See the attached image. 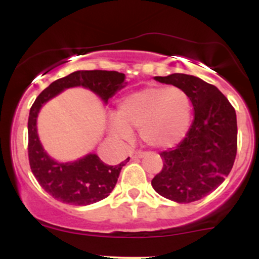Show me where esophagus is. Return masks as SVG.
I'll return each instance as SVG.
<instances>
[{"instance_id": "esophagus-1", "label": "esophagus", "mask_w": 259, "mask_h": 259, "mask_svg": "<svg viewBox=\"0 0 259 259\" xmlns=\"http://www.w3.org/2000/svg\"><path fill=\"white\" fill-rule=\"evenodd\" d=\"M144 156H145V152H142V151H132V152H130V157H132L133 159L142 158Z\"/></svg>"}]
</instances>
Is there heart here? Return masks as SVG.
I'll list each match as a JSON object with an SVG mask.
<instances>
[{"mask_svg":"<svg viewBox=\"0 0 259 259\" xmlns=\"http://www.w3.org/2000/svg\"><path fill=\"white\" fill-rule=\"evenodd\" d=\"M191 113V100L185 90L151 85L120 101L111 129L121 139L129 138L130 130L140 129V138L147 146L169 148L186 135Z\"/></svg>","mask_w":259,"mask_h":259,"instance_id":"obj_1","label":"heart"}]
</instances>
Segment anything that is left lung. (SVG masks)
Listing matches in <instances>:
<instances>
[{
    "label": "left lung",
    "instance_id": "obj_1",
    "mask_svg": "<svg viewBox=\"0 0 259 259\" xmlns=\"http://www.w3.org/2000/svg\"><path fill=\"white\" fill-rule=\"evenodd\" d=\"M157 81L183 89L195 111L185 139L173 150L159 153L162 170L152 187L163 197L190 203L215 190L233 168L237 152L235 108L214 85L187 74L156 76Z\"/></svg>",
    "mask_w": 259,
    "mask_h": 259
}]
</instances>
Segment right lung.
I'll list each match as a JSON object with an SVG mask.
<instances>
[{"mask_svg": "<svg viewBox=\"0 0 259 259\" xmlns=\"http://www.w3.org/2000/svg\"><path fill=\"white\" fill-rule=\"evenodd\" d=\"M125 75L114 70H78L53 81L32 103L28 120V156L30 169L41 187L63 203L86 206L99 202L112 192L126 158L118 165L103 163L96 154H88L75 162L58 163L44 151L36 132L41 106L64 89L84 86L105 102L123 88Z\"/></svg>", "mask_w": 259, "mask_h": 259, "instance_id": "obj_1", "label": "right lung"}]
</instances>
